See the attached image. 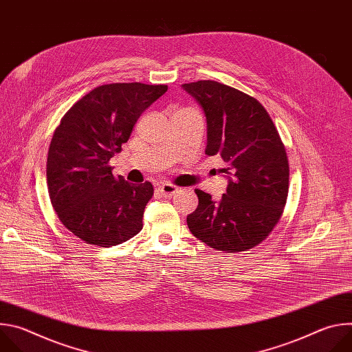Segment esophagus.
<instances>
[{"label": "esophagus", "instance_id": "1", "mask_svg": "<svg viewBox=\"0 0 352 352\" xmlns=\"http://www.w3.org/2000/svg\"><path fill=\"white\" fill-rule=\"evenodd\" d=\"M159 190H160L166 197H170V196H173V195L178 190V188H177L175 185H173V184L162 182V184L159 185Z\"/></svg>", "mask_w": 352, "mask_h": 352}]
</instances>
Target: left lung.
I'll list each match as a JSON object with an SVG mask.
<instances>
[{
  "mask_svg": "<svg viewBox=\"0 0 352 352\" xmlns=\"http://www.w3.org/2000/svg\"><path fill=\"white\" fill-rule=\"evenodd\" d=\"M182 87L205 111V153L220 156V171L230 175L220 202L195 190L199 205L186 217L189 231L216 250L243 252L265 241L283 216L289 182L284 143L255 97L214 80Z\"/></svg>",
  "mask_w": 352,
  "mask_h": 352,
  "instance_id": "left-lung-1",
  "label": "left lung"
}]
</instances>
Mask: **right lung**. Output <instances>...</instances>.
Returning a JSON list of instances; mask_svg holds the SVG:
<instances>
[{"mask_svg": "<svg viewBox=\"0 0 352 352\" xmlns=\"http://www.w3.org/2000/svg\"><path fill=\"white\" fill-rule=\"evenodd\" d=\"M167 85L110 83L93 89L65 113L47 156V186L60 221L85 243L110 248L143 227L148 181L114 177L110 160L128 142L140 114Z\"/></svg>", "mask_w": 352, "mask_h": 352, "instance_id": "obj_1", "label": "right lung"}]
</instances>
